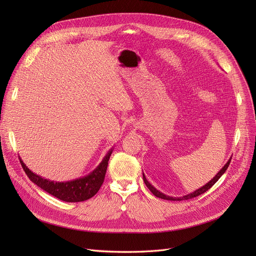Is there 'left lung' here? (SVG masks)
I'll use <instances>...</instances> for the list:
<instances>
[{
	"label": "left lung",
	"mask_w": 256,
	"mask_h": 256,
	"mask_svg": "<svg viewBox=\"0 0 256 256\" xmlns=\"http://www.w3.org/2000/svg\"><path fill=\"white\" fill-rule=\"evenodd\" d=\"M230 160H232V158L228 160V162L225 164V166L220 170V172L217 174L216 176H214L210 182H208L206 186H201L200 189H198V190H196L195 192H193V193H191V194H189V195H186V196H182V197H180V198H176V197H170V196H167V195H165V194H163V193H160V191H158L156 188H154L148 182H147V180H146V178H145V176L143 174V180H144V182H145V184H146V186L148 188V189L150 190V192L154 195V196H156V197H158V198H162V199H166V200H173V201H176V200H188V199H192V198H194V197H197V196H199V195H201V194H204V193H206V191H208L210 188L216 184L217 182H218V180L223 176V173L227 170V168H228V166H230Z\"/></svg>",
	"instance_id": "obj_1"
}]
</instances>
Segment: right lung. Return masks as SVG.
<instances>
[{
	"instance_id": "add662e5",
	"label": "right lung",
	"mask_w": 256,
	"mask_h": 256,
	"mask_svg": "<svg viewBox=\"0 0 256 256\" xmlns=\"http://www.w3.org/2000/svg\"><path fill=\"white\" fill-rule=\"evenodd\" d=\"M111 154L112 150L108 152L98 167L90 173L88 176L67 182H55L44 180L26 168L22 160L20 164L31 182H33L39 188H42L48 194L59 198L60 200L66 201V202H80V201H84L93 197L100 189Z\"/></svg>"
}]
</instances>
